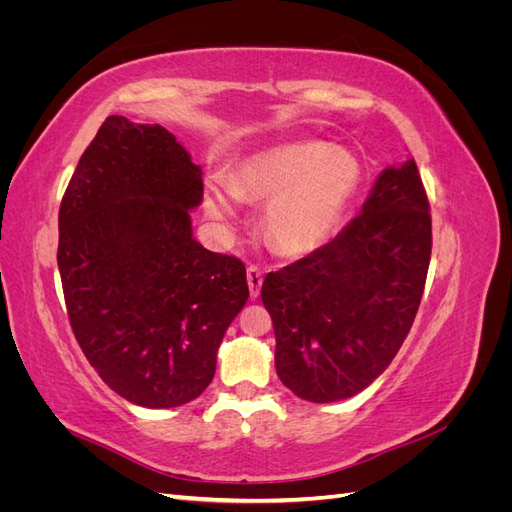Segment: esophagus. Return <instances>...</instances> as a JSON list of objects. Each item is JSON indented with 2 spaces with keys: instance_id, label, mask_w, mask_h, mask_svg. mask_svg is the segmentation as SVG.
Masks as SVG:
<instances>
[{
  "instance_id": "esophagus-1",
  "label": "esophagus",
  "mask_w": 512,
  "mask_h": 512,
  "mask_svg": "<svg viewBox=\"0 0 512 512\" xmlns=\"http://www.w3.org/2000/svg\"><path fill=\"white\" fill-rule=\"evenodd\" d=\"M247 286H250V294L252 299H256L260 294V286H262V271L258 267H247Z\"/></svg>"
}]
</instances>
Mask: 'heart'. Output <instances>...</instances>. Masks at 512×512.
<instances>
[{
	"instance_id": "1",
	"label": "heart",
	"mask_w": 512,
	"mask_h": 512,
	"mask_svg": "<svg viewBox=\"0 0 512 512\" xmlns=\"http://www.w3.org/2000/svg\"><path fill=\"white\" fill-rule=\"evenodd\" d=\"M359 185L361 164L350 151L322 141L290 143L245 158L232 177H211L205 209L230 222L243 200L269 203L262 215L267 245L284 256H307L335 235Z\"/></svg>"
}]
</instances>
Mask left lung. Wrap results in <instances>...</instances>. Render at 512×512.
I'll return each mask as SVG.
<instances>
[{
    "label": "left lung",
    "mask_w": 512,
    "mask_h": 512,
    "mask_svg": "<svg viewBox=\"0 0 512 512\" xmlns=\"http://www.w3.org/2000/svg\"><path fill=\"white\" fill-rule=\"evenodd\" d=\"M429 258V198L408 160L384 170L331 243L262 282L280 380L314 404L361 393L408 337Z\"/></svg>",
    "instance_id": "8db88e82"
}]
</instances>
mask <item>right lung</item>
Returning a JSON list of instances; mask_svg holds the SVG:
<instances>
[{
	"mask_svg": "<svg viewBox=\"0 0 512 512\" xmlns=\"http://www.w3.org/2000/svg\"><path fill=\"white\" fill-rule=\"evenodd\" d=\"M200 166L158 123L106 117L59 207L57 265L72 333L136 406L196 399L250 290L245 265L192 237Z\"/></svg>",
	"mask_w": 512,
	"mask_h": 512,
	"instance_id": "right-lung-1",
	"label": "right lung"
}]
</instances>
